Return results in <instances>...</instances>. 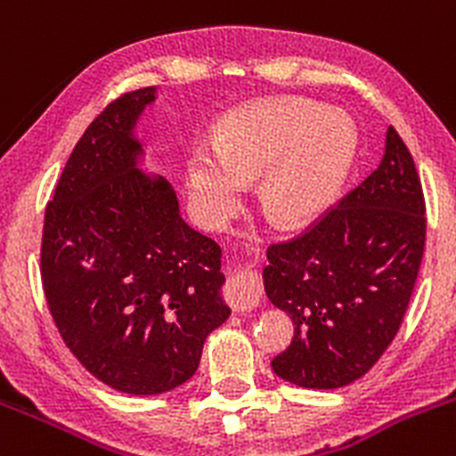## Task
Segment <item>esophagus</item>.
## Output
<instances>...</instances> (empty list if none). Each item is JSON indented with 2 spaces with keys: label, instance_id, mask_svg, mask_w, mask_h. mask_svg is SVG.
<instances>
[{
  "label": "esophagus",
  "instance_id": "1",
  "mask_svg": "<svg viewBox=\"0 0 456 456\" xmlns=\"http://www.w3.org/2000/svg\"><path fill=\"white\" fill-rule=\"evenodd\" d=\"M224 297H226L228 305L234 312H250V309H255L256 303H259L261 285L259 281L243 274L241 270H234L232 274L228 276Z\"/></svg>",
  "mask_w": 456,
  "mask_h": 456
}]
</instances>
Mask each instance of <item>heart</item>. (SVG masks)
Returning <instances> with one entry per match:
<instances>
[{"instance_id":"b5f03b06","label":"heart","mask_w":456,"mask_h":456,"mask_svg":"<svg viewBox=\"0 0 456 456\" xmlns=\"http://www.w3.org/2000/svg\"><path fill=\"white\" fill-rule=\"evenodd\" d=\"M358 126L338 110L305 98H272L219 120L213 147L191 151V204L206 222L237 206L259 177L263 213L283 228L314 222L336 204L358 158Z\"/></svg>"}]
</instances>
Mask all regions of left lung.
<instances>
[{
	"label": "left lung",
	"instance_id": "obj_1",
	"mask_svg": "<svg viewBox=\"0 0 456 456\" xmlns=\"http://www.w3.org/2000/svg\"><path fill=\"white\" fill-rule=\"evenodd\" d=\"M426 204L393 126L379 167L294 241L267 248L263 285L294 322L272 369L303 388L362 378L402 325L426 243Z\"/></svg>",
	"mask_w": 456,
	"mask_h": 456
}]
</instances>
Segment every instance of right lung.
Returning a JSON list of instances; mask_svg holds the SVG:
<instances>
[{"label":"right lung","mask_w":456,"mask_h":456,"mask_svg":"<svg viewBox=\"0 0 456 456\" xmlns=\"http://www.w3.org/2000/svg\"><path fill=\"white\" fill-rule=\"evenodd\" d=\"M156 87L105 107L74 147L45 208L41 279L63 342L94 378L158 395L193 378L230 316L222 248L180 217L144 159L135 125Z\"/></svg>","instance_id":"add662e5"}]
</instances>
